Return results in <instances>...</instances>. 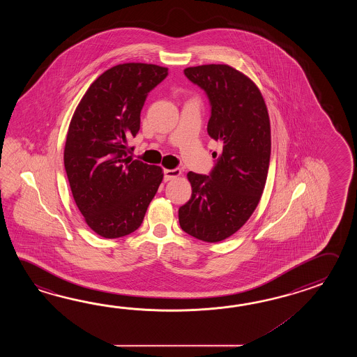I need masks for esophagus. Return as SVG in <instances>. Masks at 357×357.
<instances>
[{
  "mask_svg": "<svg viewBox=\"0 0 357 357\" xmlns=\"http://www.w3.org/2000/svg\"><path fill=\"white\" fill-rule=\"evenodd\" d=\"M163 175H165V181H169V180H174L176 177L181 175V169L178 168H174V169H165L163 171Z\"/></svg>",
  "mask_w": 357,
  "mask_h": 357,
  "instance_id": "1",
  "label": "esophagus"
}]
</instances>
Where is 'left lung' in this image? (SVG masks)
<instances>
[{"label":"left lung","instance_id":"obj_1","mask_svg":"<svg viewBox=\"0 0 357 357\" xmlns=\"http://www.w3.org/2000/svg\"><path fill=\"white\" fill-rule=\"evenodd\" d=\"M211 103L208 134L222 144L209 176L189 172L192 194L180 206L182 229L205 243L226 240L258 206L271 160V122L255 83L228 65L183 70Z\"/></svg>","mask_w":357,"mask_h":357}]
</instances>
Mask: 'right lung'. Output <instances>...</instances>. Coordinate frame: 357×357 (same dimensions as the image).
<instances>
[{
  "instance_id": "obj_1",
  "label": "right lung",
  "mask_w": 357,
  "mask_h": 357,
  "mask_svg": "<svg viewBox=\"0 0 357 357\" xmlns=\"http://www.w3.org/2000/svg\"><path fill=\"white\" fill-rule=\"evenodd\" d=\"M168 75L152 63H121L98 76L76 107L63 163L86 225L117 238L137 231L163 180L162 168L134 160L128 140L140 129L148 93Z\"/></svg>"
}]
</instances>
